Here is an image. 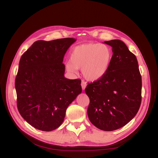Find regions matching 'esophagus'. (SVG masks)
Masks as SVG:
<instances>
[{"label":"esophagus","mask_w":158,"mask_h":158,"mask_svg":"<svg viewBox=\"0 0 158 158\" xmlns=\"http://www.w3.org/2000/svg\"><path fill=\"white\" fill-rule=\"evenodd\" d=\"M81 85H82V89H83V90H84V89H85V88H86V85H87L86 82H85L84 80H82V83H81Z\"/></svg>","instance_id":"1"}]
</instances>
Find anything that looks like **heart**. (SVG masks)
<instances>
[{
	"mask_svg": "<svg viewBox=\"0 0 158 158\" xmlns=\"http://www.w3.org/2000/svg\"><path fill=\"white\" fill-rule=\"evenodd\" d=\"M113 52L105 44H85L74 47L70 55V63L66 64L69 72L82 69L84 77L91 82L101 79L111 64Z\"/></svg>",
	"mask_w": 158,
	"mask_h": 158,
	"instance_id": "b5f03b06",
	"label": "heart"
}]
</instances>
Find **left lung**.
Returning a JSON list of instances; mask_svg holds the SVG:
<instances>
[{
    "label": "left lung",
    "mask_w": 158,
    "mask_h": 158,
    "mask_svg": "<svg viewBox=\"0 0 158 158\" xmlns=\"http://www.w3.org/2000/svg\"><path fill=\"white\" fill-rule=\"evenodd\" d=\"M112 47L111 64L103 77L88 84V115L100 130L120 128L135 117L141 104L142 78L136 56L118 40L104 41Z\"/></svg>",
    "instance_id": "8db88e82"
}]
</instances>
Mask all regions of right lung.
I'll list each match as a JSON object with an SVG mask.
<instances>
[{"label": "right lung", "mask_w": 158, "mask_h": 158, "mask_svg": "<svg viewBox=\"0 0 158 158\" xmlns=\"http://www.w3.org/2000/svg\"><path fill=\"white\" fill-rule=\"evenodd\" d=\"M76 41L70 37L37 41L21 56L15 80L18 109L40 131L60 127L66 109L82 92L80 79L64 76V56Z\"/></svg>", "instance_id": "right-lung-1"}]
</instances>
